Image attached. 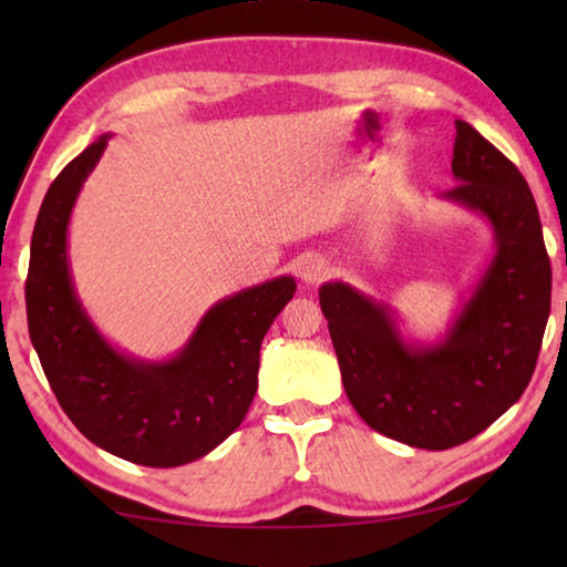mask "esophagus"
Returning a JSON list of instances; mask_svg holds the SVG:
<instances>
[{"instance_id": "1", "label": "esophagus", "mask_w": 567, "mask_h": 567, "mask_svg": "<svg viewBox=\"0 0 567 567\" xmlns=\"http://www.w3.org/2000/svg\"><path fill=\"white\" fill-rule=\"evenodd\" d=\"M324 275H328V262L322 260V257H307L300 267V277L305 285H318L324 280Z\"/></svg>"}]
</instances>
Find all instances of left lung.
I'll list each match as a JSON object with an SVG mask.
<instances>
[{
	"instance_id": "left-lung-1",
	"label": "left lung",
	"mask_w": 567,
	"mask_h": 567,
	"mask_svg": "<svg viewBox=\"0 0 567 567\" xmlns=\"http://www.w3.org/2000/svg\"><path fill=\"white\" fill-rule=\"evenodd\" d=\"M447 199L493 225L495 257L447 338L408 344L390 307L344 282L320 287L342 385L372 430L422 450L483 433L530 382L550 315V257L525 177L467 122L455 120Z\"/></svg>"
}]
</instances>
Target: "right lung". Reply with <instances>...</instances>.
Returning <instances> with one entry per match:
<instances>
[{"label": "right lung", "mask_w": 567, "mask_h": 567, "mask_svg": "<svg viewBox=\"0 0 567 567\" xmlns=\"http://www.w3.org/2000/svg\"><path fill=\"white\" fill-rule=\"evenodd\" d=\"M107 140L92 142L47 189L32 233L27 322L50 388L84 437L130 463L177 467L207 455L245 420L262 338L297 285L277 277L219 300L167 362L114 350L76 300L66 262L74 199Z\"/></svg>", "instance_id": "1"}]
</instances>
